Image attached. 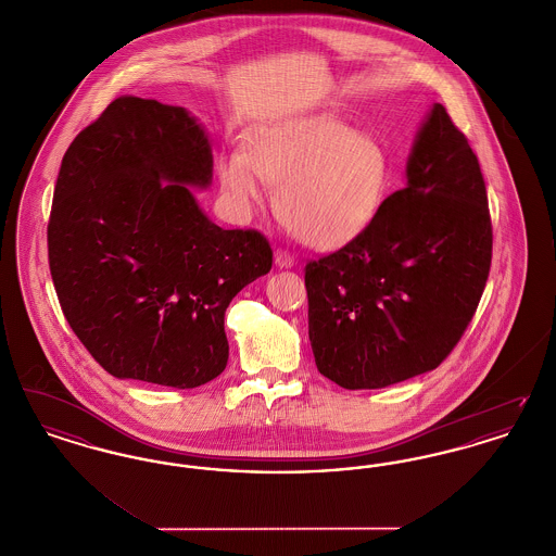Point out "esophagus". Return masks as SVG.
<instances>
[{
  "mask_svg": "<svg viewBox=\"0 0 556 556\" xmlns=\"http://www.w3.org/2000/svg\"><path fill=\"white\" fill-rule=\"evenodd\" d=\"M275 265L279 266V268H291V266L295 265V258L286 250H275Z\"/></svg>",
  "mask_w": 556,
  "mask_h": 556,
  "instance_id": "obj_1",
  "label": "esophagus"
}]
</instances>
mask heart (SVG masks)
<instances>
[{
  "instance_id": "obj_1",
  "label": "heart",
  "mask_w": 556,
  "mask_h": 556,
  "mask_svg": "<svg viewBox=\"0 0 556 556\" xmlns=\"http://www.w3.org/2000/svg\"><path fill=\"white\" fill-rule=\"evenodd\" d=\"M220 187L239 211H252L277 184L281 223L317 250H336L358 238L381 206L390 156L369 132L313 114L254 132L243 154L218 164Z\"/></svg>"
}]
</instances>
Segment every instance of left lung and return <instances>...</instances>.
Segmentation results:
<instances>
[{
  "mask_svg": "<svg viewBox=\"0 0 556 556\" xmlns=\"http://www.w3.org/2000/svg\"><path fill=\"white\" fill-rule=\"evenodd\" d=\"M490 263L479 162L446 108L433 104L404 189L358 238L306 265L318 372L345 390H379L440 367L476 315Z\"/></svg>",
  "mask_w": 556,
  "mask_h": 556,
  "instance_id": "1",
  "label": "left lung"
}]
</instances>
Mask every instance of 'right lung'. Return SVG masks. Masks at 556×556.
Returning <instances> with one entry per match:
<instances>
[{"mask_svg":"<svg viewBox=\"0 0 556 556\" xmlns=\"http://www.w3.org/2000/svg\"><path fill=\"white\" fill-rule=\"evenodd\" d=\"M211 184L204 127L156 100L116 98L66 150L48 225L53 288L110 375L191 390L227 367L225 311L273 250L212 223L191 191Z\"/></svg>","mask_w":556,"mask_h":556,"instance_id":"right-lung-1","label":"right lung"}]
</instances>
